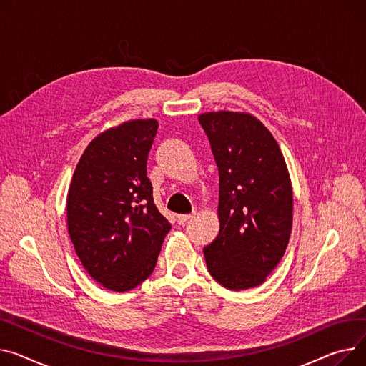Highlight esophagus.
Here are the masks:
<instances>
[{
    "instance_id": "34e87169",
    "label": "esophagus",
    "mask_w": 366,
    "mask_h": 366,
    "mask_svg": "<svg viewBox=\"0 0 366 366\" xmlns=\"http://www.w3.org/2000/svg\"><path fill=\"white\" fill-rule=\"evenodd\" d=\"M191 217H192V214H178V216H177V222H178L179 225H185Z\"/></svg>"
}]
</instances>
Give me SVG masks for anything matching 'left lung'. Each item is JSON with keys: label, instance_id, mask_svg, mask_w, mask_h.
Segmentation results:
<instances>
[{"label": "left lung", "instance_id": "left-lung-1", "mask_svg": "<svg viewBox=\"0 0 366 366\" xmlns=\"http://www.w3.org/2000/svg\"><path fill=\"white\" fill-rule=\"evenodd\" d=\"M219 170V235L203 249L207 271L239 291L262 284L285 253L293 191L272 134L246 113L199 116Z\"/></svg>", "mask_w": 366, "mask_h": 366}]
</instances>
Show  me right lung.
I'll use <instances>...</instances> for the list:
<instances>
[{
    "label": "right lung",
    "mask_w": 366,
    "mask_h": 366,
    "mask_svg": "<svg viewBox=\"0 0 366 366\" xmlns=\"http://www.w3.org/2000/svg\"><path fill=\"white\" fill-rule=\"evenodd\" d=\"M154 119L131 120L91 141L67 194V228L86 272L112 291H128L156 267L167 219L157 210L147 159Z\"/></svg>",
    "instance_id": "right-lung-1"
}]
</instances>
